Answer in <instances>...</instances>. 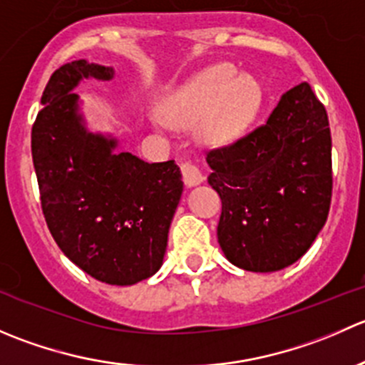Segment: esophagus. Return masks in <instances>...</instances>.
<instances>
[{"instance_id":"obj_1","label":"esophagus","mask_w":365,"mask_h":365,"mask_svg":"<svg viewBox=\"0 0 365 365\" xmlns=\"http://www.w3.org/2000/svg\"><path fill=\"white\" fill-rule=\"evenodd\" d=\"M182 176H183V182H185L187 187H194V185H200V183L205 182V175L197 165L190 164V162H185L182 165Z\"/></svg>"}]
</instances>
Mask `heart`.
Masks as SVG:
<instances>
[{"instance_id":"heart-1","label":"heart","mask_w":365,"mask_h":365,"mask_svg":"<svg viewBox=\"0 0 365 365\" xmlns=\"http://www.w3.org/2000/svg\"><path fill=\"white\" fill-rule=\"evenodd\" d=\"M263 86L252 73L233 65H215L165 95L160 113L171 123L197 125L208 145H227L242 138L263 108Z\"/></svg>"}]
</instances>
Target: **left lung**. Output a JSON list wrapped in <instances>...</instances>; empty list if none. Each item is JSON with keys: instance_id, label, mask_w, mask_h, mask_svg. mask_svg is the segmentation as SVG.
Listing matches in <instances>:
<instances>
[{"instance_id": "left-lung-1", "label": "left lung", "mask_w": 365, "mask_h": 365, "mask_svg": "<svg viewBox=\"0 0 365 365\" xmlns=\"http://www.w3.org/2000/svg\"><path fill=\"white\" fill-rule=\"evenodd\" d=\"M206 162L222 201L217 238L230 263L277 272L309 251L329 217L332 138L307 83L286 91L267 123L208 152Z\"/></svg>"}]
</instances>
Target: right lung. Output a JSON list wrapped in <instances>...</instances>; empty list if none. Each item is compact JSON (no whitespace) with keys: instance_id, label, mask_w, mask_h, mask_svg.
I'll return each instance as SVG.
<instances>
[{"instance_id":"obj_1","label":"right lung","mask_w":365,"mask_h":365,"mask_svg":"<svg viewBox=\"0 0 365 365\" xmlns=\"http://www.w3.org/2000/svg\"><path fill=\"white\" fill-rule=\"evenodd\" d=\"M90 77L111 81L114 70L77 60L51 76L31 130L33 165L58 247L97 281L130 286L162 267L182 173L175 160L114 152L116 138L88 130L72 91Z\"/></svg>"}]
</instances>
